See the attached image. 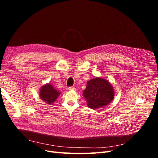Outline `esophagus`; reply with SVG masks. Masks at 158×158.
Returning a JSON list of instances; mask_svg holds the SVG:
<instances>
[{
    "instance_id": "1",
    "label": "esophagus",
    "mask_w": 158,
    "mask_h": 158,
    "mask_svg": "<svg viewBox=\"0 0 158 158\" xmlns=\"http://www.w3.org/2000/svg\"><path fill=\"white\" fill-rule=\"evenodd\" d=\"M75 88L74 87H69V90H74Z\"/></svg>"
}]
</instances>
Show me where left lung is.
<instances>
[{
    "label": "left lung",
    "instance_id": "1",
    "mask_svg": "<svg viewBox=\"0 0 158 158\" xmlns=\"http://www.w3.org/2000/svg\"><path fill=\"white\" fill-rule=\"evenodd\" d=\"M114 95V91L111 84L101 77L88 81L86 88L83 92L88 106L92 109L107 106L113 101Z\"/></svg>",
    "mask_w": 158,
    "mask_h": 158
}]
</instances>
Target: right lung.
I'll use <instances>...</instances> for the list:
<instances>
[{"label":"right lung","instance_id":"1","mask_svg":"<svg viewBox=\"0 0 158 158\" xmlns=\"http://www.w3.org/2000/svg\"><path fill=\"white\" fill-rule=\"evenodd\" d=\"M60 94L59 91L56 89L51 83L43 85L40 90V98L47 104L52 105Z\"/></svg>","mask_w":158,"mask_h":158}]
</instances>
